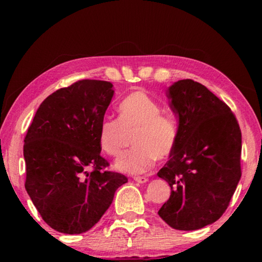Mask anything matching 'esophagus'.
<instances>
[{
  "label": "esophagus",
  "mask_w": 262,
  "mask_h": 262,
  "mask_svg": "<svg viewBox=\"0 0 262 262\" xmlns=\"http://www.w3.org/2000/svg\"><path fill=\"white\" fill-rule=\"evenodd\" d=\"M134 180L139 184H144V183H147V181H148V179L145 178V177H134Z\"/></svg>",
  "instance_id": "esophagus-1"
}]
</instances>
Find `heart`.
<instances>
[{
	"instance_id": "heart-1",
	"label": "heart",
	"mask_w": 262,
	"mask_h": 262,
	"mask_svg": "<svg viewBox=\"0 0 262 262\" xmlns=\"http://www.w3.org/2000/svg\"><path fill=\"white\" fill-rule=\"evenodd\" d=\"M158 100L144 91H133L118 106L117 119H104L98 130L100 149L117 157L125 145L127 135H133L130 151L122 154L114 163L119 172L142 174L154 166L158 158L173 152L179 137L178 122L170 113L162 112Z\"/></svg>"
}]
</instances>
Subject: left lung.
<instances>
[{
  "instance_id": "1",
  "label": "left lung",
  "mask_w": 262,
  "mask_h": 262,
  "mask_svg": "<svg viewBox=\"0 0 262 262\" xmlns=\"http://www.w3.org/2000/svg\"><path fill=\"white\" fill-rule=\"evenodd\" d=\"M166 95L179 137L157 173L171 187L158 215L171 228L192 231L227 210L242 177V132L229 106L193 79L173 83Z\"/></svg>"
}]
</instances>
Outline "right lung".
<instances>
[{"label":"right lung","instance_id":"add662e5","mask_svg":"<svg viewBox=\"0 0 262 262\" xmlns=\"http://www.w3.org/2000/svg\"><path fill=\"white\" fill-rule=\"evenodd\" d=\"M113 84L82 79L42 101L24 139L25 189L42 220L56 231L90 230L128 179L105 171L98 130Z\"/></svg>","mask_w":262,"mask_h":262}]
</instances>
